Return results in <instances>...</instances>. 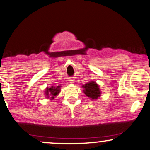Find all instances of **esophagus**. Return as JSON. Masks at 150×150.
Here are the masks:
<instances>
[{"label": "esophagus", "mask_w": 150, "mask_h": 150, "mask_svg": "<svg viewBox=\"0 0 150 150\" xmlns=\"http://www.w3.org/2000/svg\"><path fill=\"white\" fill-rule=\"evenodd\" d=\"M69 83H70L73 84V83H74V82H75V80H74V79H69Z\"/></svg>", "instance_id": "esophagus-1"}]
</instances>
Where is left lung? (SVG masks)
Segmentation results:
<instances>
[{
  "instance_id": "left-lung-1",
  "label": "left lung",
  "mask_w": 150,
  "mask_h": 150,
  "mask_svg": "<svg viewBox=\"0 0 150 150\" xmlns=\"http://www.w3.org/2000/svg\"><path fill=\"white\" fill-rule=\"evenodd\" d=\"M84 88L83 92L87 97H88L91 100H95L98 99L101 96V90H99V85L96 83L95 81H90L83 86Z\"/></svg>"
}]
</instances>
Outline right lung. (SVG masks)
<instances>
[{
	"label": "right lung",
	"mask_w": 150,
	"mask_h": 150,
	"mask_svg": "<svg viewBox=\"0 0 150 150\" xmlns=\"http://www.w3.org/2000/svg\"><path fill=\"white\" fill-rule=\"evenodd\" d=\"M60 86H58L57 87H54V86H51V88H47V89L45 90V94L47 96V98L49 99H49H53L54 98L56 97L57 95L60 93Z\"/></svg>",
	"instance_id": "add662e5"
}]
</instances>
